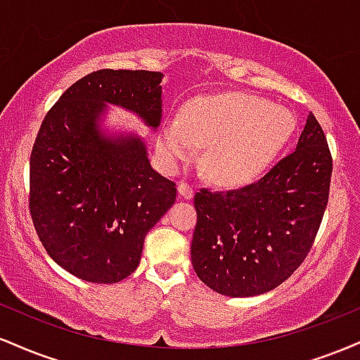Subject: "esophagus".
<instances>
[{
	"mask_svg": "<svg viewBox=\"0 0 360 360\" xmlns=\"http://www.w3.org/2000/svg\"><path fill=\"white\" fill-rule=\"evenodd\" d=\"M177 193H179L181 200H193V196H194L193 188L189 184H186V183L177 184Z\"/></svg>",
	"mask_w": 360,
	"mask_h": 360,
	"instance_id": "34e87169",
	"label": "esophagus"
}]
</instances>
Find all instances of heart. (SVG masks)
Masks as SVG:
<instances>
[{
  "label": "heart",
  "mask_w": 360,
  "mask_h": 360,
  "mask_svg": "<svg viewBox=\"0 0 360 360\" xmlns=\"http://www.w3.org/2000/svg\"><path fill=\"white\" fill-rule=\"evenodd\" d=\"M295 131V115L284 106L226 93L189 101L181 118L164 125L159 148L169 166H179L196 159L198 147H206V176L217 186L235 189L259 179Z\"/></svg>",
  "instance_id": "obj_1"
}]
</instances>
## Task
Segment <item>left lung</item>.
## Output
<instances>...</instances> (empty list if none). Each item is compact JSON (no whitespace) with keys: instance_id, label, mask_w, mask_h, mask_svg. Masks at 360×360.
Masks as SVG:
<instances>
[{"instance_id":"obj_1","label":"left lung","mask_w":360,"mask_h":360,"mask_svg":"<svg viewBox=\"0 0 360 360\" xmlns=\"http://www.w3.org/2000/svg\"><path fill=\"white\" fill-rule=\"evenodd\" d=\"M330 177L328 143L309 113L296 150L257 183L194 194L191 262L198 278L230 298L278 288L311 249L328 203Z\"/></svg>"}]
</instances>
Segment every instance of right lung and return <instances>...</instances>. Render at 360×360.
Returning a JSON list of instances; mask_svg holds the SVG:
<instances>
[{
	"label": "right lung",
	"mask_w": 360,
	"mask_h": 360,
	"mask_svg": "<svg viewBox=\"0 0 360 360\" xmlns=\"http://www.w3.org/2000/svg\"><path fill=\"white\" fill-rule=\"evenodd\" d=\"M162 72H91L44 118L30 155V213L45 250L88 283H120L139 267L143 240L176 201L152 169L146 139L110 127L108 108L150 131L162 122Z\"/></svg>",
	"instance_id": "add662e5"
}]
</instances>
